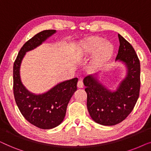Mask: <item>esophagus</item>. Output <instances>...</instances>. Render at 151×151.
Returning <instances> with one entry per match:
<instances>
[{
    "mask_svg": "<svg viewBox=\"0 0 151 151\" xmlns=\"http://www.w3.org/2000/svg\"><path fill=\"white\" fill-rule=\"evenodd\" d=\"M77 86L78 88H83L84 87V84H83V82L82 81V80H78V84H77Z\"/></svg>",
    "mask_w": 151,
    "mask_h": 151,
    "instance_id": "obj_1",
    "label": "esophagus"
}]
</instances>
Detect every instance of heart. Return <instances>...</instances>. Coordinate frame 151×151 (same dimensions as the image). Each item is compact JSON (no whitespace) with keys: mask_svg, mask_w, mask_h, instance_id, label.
Returning <instances> with one entry per match:
<instances>
[{"mask_svg":"<svg viewBox=\"0 0 151 151\" xmlns=\"http://www.w3.org/2000/svg\"><path fill=\"white\" fill-rule=\"evenodd\" d=\"M92 52L91 66L94 69H98L111 58L113 47L110 42L103 41L101 37L91 36L82 41L78 47V53L87 55Z\"/></svg>","mask_w":151,"mask_h":151,"instance_id":"1","label":"heart"}]
</instances>
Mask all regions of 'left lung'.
I'll return each mask as SVG.
<instances>
[{
	"mask_svg": "<svg viewBox=\"0 0 151 151\" xmlns=\"http://www.w3.org/2000/svg\"><path fill=\"white\" fill-rule=\"evenodd\" d=\"M118 38L119 47L116 60L126 64L128 74L116 91H109L92 76L84 79L88 113L96 122L104 126L115 125L127 118L139 96V60L132 45L121 35L118 34Z\"/></svg>",
	"mask_w": 151,
	"mask_h": 151,
	"instance_id": "left-lung-1",
	"label": "left lung"
}]
</instances>
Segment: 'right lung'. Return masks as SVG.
Here are the masks:
<instances>
[{"instance_id": "right-lung-1", "label": "right lung", "mask_w": 151, "mask_h": 151, "mask_svg": "<svg viewBox=\"0 0 151 151\" xmlns=\"http://www.w3.org/2000/svg\"><path fill=\"white\" fill-rule=\"evenodd\" d=\"M55 32L44 30L24 43L18 52L13 67V90L16 104L29 122L42 129H51L58 126L65 118L70 99L77 90L78 78L61 82L46 93L36 96L26 90L21 83L19 69L25 52L36 48Z\"/></svg>"}]
</instances>
